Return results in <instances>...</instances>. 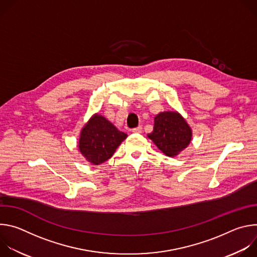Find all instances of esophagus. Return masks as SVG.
I'll use <instances>...</instances> for the list:
<instances>
[{
	"label": "esophagus",
	"mask_w": 257,
	"mask_h": 257,
	"mask_svg": "<svg viewBox=\"0 0 257 257\" xmlns=\"http://www.w3.org/2000/svg\"><path fill=\"white\" fill-rule=\"evenodd\" d=\"M141 131H142V127L141 126H138V127L132 129L133 133H141Z\"/></svg>",
	"instance_id": "obj_1"
}]
</instances>
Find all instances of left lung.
Wrapping results in <instances>:
<instances>
[{
	"instance_id": "8db88e82",
	"label": "left lung",
	"mask_w": 257,
	"mask_h": 257,
	"mask_svg": "<svg viewBox=\"0 0 257 257\" xmlns=\"http://www.w3.org/2000/svg\"><path fill=\"white\" fill-rule=\"evenodd\" d=\"M148 137L162 153L174 158L191 142L192 129L180 113L161 112L155 117L154 130Z\"/></svg>"
}]
</instances>
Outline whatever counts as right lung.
<instances>
[{
	"instance_id": "right-lung-1",
	"label": "right lung",
	"mask_w": 257,
	"mask_h": 257,
	"mask_svg": "<svg viewBox=\"0 0 257 257\" xmlns=\"http://www.w3.org/2000/svg\"><path fill=\"white\" fill-rule=\"evenodd\" d=\"M126 138V133L119 131L103 116L94 114L81 129L78 149L88 163L97 166L112 158Z\"/></svg>"
}]
</instances>
